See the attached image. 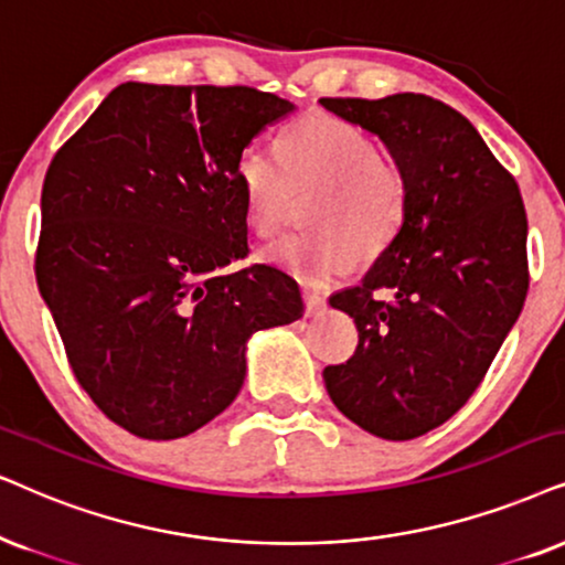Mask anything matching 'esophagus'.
Wrapping results in <instances>:
<instances>
[{
    "instance_id": "1",
    "label": "esophagus",
    "mask_w": 565,
    "mask_h": 565,
    "mask_svg": "<svg viewBox=\"0 0 565 565\" xmlns=\"http://www.w3.org/2000/svg\"><path fill=\"white\" fill-rule=\"evenodd\" d=\"M302 302H305L307 318L318 316V312L326 310V297L318 295V291H302Z\"/></svg>"
}]
</instances>
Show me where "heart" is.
<instances>
[{
  "label": "heart",
  "mask_w": 565,
  "mask_h": 565,
  "mask_svg": "<svg viewBox=\"0 0 565 565\" xmlns=\"http://www.w3.org/2000/svg\"><path fill=\"white\" fill-rule=\"evenodd\" d=\"M237 182L249 226L274 237L295 195L307 203V237L281 239L260 253L268 266L310 287H328L349 274L354 258L370 263L394 245L409 211V182L383 159L365 130L339 117H307L281 138V156L247 146L237 159Z\"/></svg>",
  "instance_id": "heart-1"
}]
</instances>
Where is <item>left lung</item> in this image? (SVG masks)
<instances>
[{
	"label": "left lung",
	"mask_w": 565,
	"mask_h": 565,
	"mask_svg": "<svg viewBox=\"0 0 565 565\" xmlns=\"http://www.w3.org/2000/svg\"><path fill=\"white\" fill-rule=\"evenodd\" d=\"M377 135L409 182L394 245L360 287L331 295L360 344L323 370L344 417L385 440H412L451 419L495 360L524 307L526 213L519 184L467 117L423 93L365 102L320 98Z\"/></svg>",
	"instance_id": "obj_1"
}]
</instances>
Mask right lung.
Returning a JSON list of instances; mask_svg holds the SVG:
<instances>
[{"instance_id":"add662e5","label":"right lung","mask_w":565,"mask_h":565,"mask_svg":"<svg viewBox=\"0 0 565 565\" xmlns=\"http://www.w3.org/2000/svg\"><path fill=\"white\" fill-rule=\"evenodd\" d=\"M295 104L245 85L122 83L56 151L35 281L77 383L148 440L237 398L247 341L302 318L284 270L247 255L237 159Z\"/></svg>"}]
</instances>
